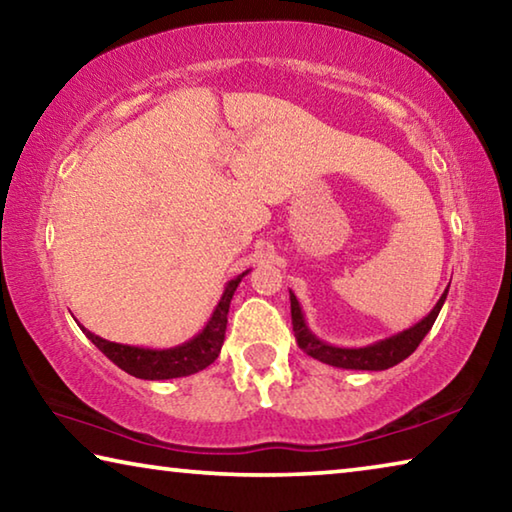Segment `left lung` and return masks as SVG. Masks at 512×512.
I'll return each instance as SVG.
<instances>
[{"label": "left lung", "instance_id": "obj_1", "mask_svg": "<svg viewBox=\"0 0 512 512\" xmlns=\"http://www.w3.org/2000/svg\"><path fill=\"white\" fill-rule=\"evenodd\" d=\"M445 298H447V289L436 302V307H433L429 314L420 320V323L404 329L400 334L388 336V339H381L370 345H363V348H339V345L320 341L318 336L311 332L305 320V314H302V307L296 298V293L289 291L291 323H293V332H296V341L300 348L305 350L309 357L323 361L327 366L345 368V370H386V368L397 366V363L404 361L406 357H411L415 348L422 343L424 336L429 334L433 323H436L440 309L445 305Z\"/></svg>", "mask_w": 512, "mask_h": 512}]
</instances>
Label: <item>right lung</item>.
I'll return each mask as SVG.
<instances>
[{"mask_svg": "<svg viewBox=\"0 0 512 512\" xmlns=\"http://www.w3.org/2000/svg\"><path fill=\"white\" fill-rule=\"evenodd\" d=\"M244 275H248V271L237 275L235 280L225 284L223 296L219 300V305L214 307L207 325L194 336V339L185 341L183 345H176V348L153 350V348H137V345L112 343V341L101 339L97 334H92L90 329H85L79 323V320H76V323H79L83 334L88 336V339L97 345V348L106 354L115 366H119L121 370L137 379L160 381V379L194 375V372L207 368L210 363H214L216 357H219L221 345L225 341V327H228L230 300L235 296V291Z\"/></svg>", "mask_w": 512, "mask_h": 512, "instance_id": "add662e5", "label": "right lung"}]
</instances>
